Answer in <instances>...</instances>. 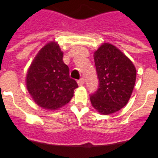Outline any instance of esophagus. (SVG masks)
Listing matches in <instances>:
<instances>
[{
	"mask_svg": "<svg viewBox=\"0 0 158 158\" xmlns=\"http://www.w3.org/2000/svg\"><path fill=\"white\" fill-rule=\"evenodd\" d=\"M77 84L79 85L80 86L83 85L84 84H85V80H84V78H81L80 80L77 81Z\"/></svg>",
	"mask_w": 158,
	"mask_h": 158,
	"instance_id": "obj_1",
	"label": "esophagus"
}]
</instances>
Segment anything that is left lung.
Masks as SVG:
<instances>
[{
	"instance_id": "left-lung-1",
	"label": "left lung",
	"mask_w": 158,
	"mask_h": 158,
	"mask_svg": "<svg viewBox=\"0 0 158 158\" xmlns=\"http://www.w3.org/2000/svg\"><path fill=\"white\" fill-rule=\"evenodd\" d=\"M94 61L99 87L90 100L101 115H110L129 101L136 81V69L122 51L107 43L95 51Z\"/></svg>"
}]
</instances>
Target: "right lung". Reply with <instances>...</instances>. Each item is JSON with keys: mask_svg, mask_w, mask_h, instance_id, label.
<instances>
[{"mask_svg": "<svg viewBox=\"0 0 158 158\" xmlns=\"http://www.w3.org/2000/svg\"><path fill=\"white\" fill-rule=\"evenodd\" d=\"M62 58L59 45L51 42L39 51L27 70V90L36 104L45 109L56 110L68 104L78 87Z\"/></svg>", "mask_w": 158, "mask_h": 158, "instance_id": "1", "label": "right lung"}]
</instances>
